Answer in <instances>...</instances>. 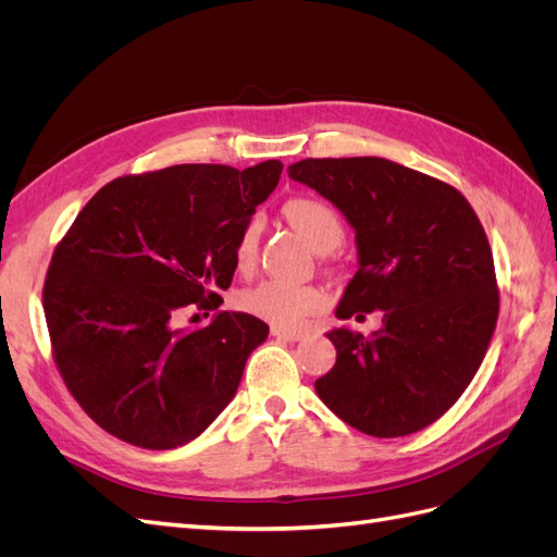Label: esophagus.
Returning <instances> with one entry per match:
<instances>
[{
    "label": "esophagus",
    "mask_w": 557,
    "mask_h": 557,
    "mask_svg": "<svg viewBox=\"0 0 557 557\" xmlns=\"http://www.w3.org/2000/svg\"><path fill=\"white\" fill-rule=\"evenodd\" d=\"M272 334L276 336V339H281V342H301V339H305V332L288 330V327H278V325L272 327Z\"/></svg>",
    "instance_id": "obj_1"
}]
</instances>
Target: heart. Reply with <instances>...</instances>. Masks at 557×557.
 <instances>
[{
  "label": "heart",
  "mask_w": 557,
  "mask_h": 557,
  "mask_svg": "<svg viewBox=\"0 0 557 557\" xmlns=\"http://www.w3.org/2000/svg\"><path fill=\"white\" fill-rule=\"evenodd\" d=\"M283 211L315 250L325 246L334 248L344 237L342 215L325 199L293 197L285 201ZM260 230V218H250V221L244 223L237 244H234V262H237L242 272H248L256 264ZM239 305L248 313L264 318L278 327H295L305 323L311 313H318L325 307V295L313 288V285L285 278H264L242 293Z\"/></svg>",
  "instance_id": "1"
}]
</instances>
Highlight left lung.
Returning <instances> with one entry per match:
<instances>
[{
	"mask_svg": "<svg viewBox=\"0 0 557 557\" xmlns=\"http://www.w3.org/2000/svg\"><path fill=\"white\" fill-rule=\"evenodd\" d=\"M288 176L356 232L358 272L336 318L383 311L369 336L327 332L336 362L318 397L381 440L428 428L474 379L497 323L495 262L474 209L448 183L385 158H307Z\"/></svg>",
	"mask_w": 557,
	"mask_h": 557,
	"instance_id": "left-lung-1",
	"label": "left lung"
}]
</instances>
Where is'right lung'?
Here are the masks:
<instances>
[{
  "label": "right lung",
  "instance_id": "obj_1",
  "mask_svg": "<svg viewBox=\"0 0 557 557\" xmlns=\"http://www.w3.org/2000/svg\"><path fill=\"white\" fill-rule=\"evenodd\" d=\"M281 172V160L244 172L176 164L107 183L76 215L50 260L44 313L60 374L99 428L170 450L232 401L269 327L218 311V290L230 288L234 244ZM197 308L215 310L212 323L183 329Z\"/></svg>",
  "mask_w": 557,
  "mask_h": 557
}]
</instances>
